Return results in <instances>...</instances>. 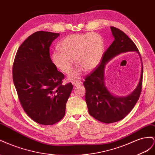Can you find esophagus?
Segmentation results:
<instances>
[{
  "label": "esophagus",
  "mask_w": 155,
  "mask_h": 155,
  "mask_svg": "<svg viewBox=\"0 0 155 155\" xmlns=\"http://www.w3.org/2000/svg\"><path fill=\"white\" fill-rule=\"evenodd\" d=\"M81 84H82V82H81V81H74L73 82V85L74 86H77L78 85H81Z\"/></svg>",
  "instance_id": "obj_1"
}]
</instances>
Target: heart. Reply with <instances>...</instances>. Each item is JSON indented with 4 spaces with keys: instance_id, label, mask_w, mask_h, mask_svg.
Masks as SVG:
<instances>
[{
    "instance_id": "b5f03b06",
    "label": "heart",
    "mask_w": 155,
    "mask_h": 155,
    "mask_svg": "<svg viewBox=\"0 0 155 155\" xmlns=\"http://www.w3.org/2000/svg\"><path fill=\"white\" fill-rule=\"evenodd\" d=\"M59 47L51 54L52 62L56 68L68 74L74 60L78 64L69 74L70 80L78 78L85 69H95L101 62L104 48L102 37L95 32L71 34L60 43Z\"/></svg>"
}]
</instances>
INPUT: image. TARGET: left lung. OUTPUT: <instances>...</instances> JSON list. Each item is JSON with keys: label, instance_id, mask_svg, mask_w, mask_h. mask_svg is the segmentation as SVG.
<instances>
[{"label": "left lung", "instance_id": "left-lung-1", "mask_svg": "<svg viewBox=\"0 0 155 155\" xmlns=\"http://www.w3.org/2000/svg\"><path fill=\"white\" fill-rule=\"evenodd\" d=\"M114 40L103 54L98 67L85 77L83 84L86 88V102L91 116L101 122L111 123L123 119L134 108L138 101L142 87L143 64L138 86L127 97L114 96L106 87L104 68L108 61L123 52L136 51L140 56L135 43L124 32L110 26ZM141 61V58L140 56Z\"/></svg>", "mask_w": 155, "mask_h": 155}]
</instances>
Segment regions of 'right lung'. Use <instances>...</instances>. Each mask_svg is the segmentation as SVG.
I'll return each instance as SVG.
<instances>
[{
    "label": "right lung",
    "instance_id": "obj_1",
    "mask_svg": "<svg viewBox=\"0 0 155 155\" xmlns=\"http://www.w3.org/2000/svg\"><path fill=\"white\" fill-rule=\"evenodd\" d=\"M59 33L38 31L17 50L12 73L21 104L28 116L39 124L51 125L65 114V104L73 89L62 84L64 75L52 64L49 54L52 42Z\"/></svg>",
    "mask_w": 155,
    "mask_h": 155
}]
</instances>
